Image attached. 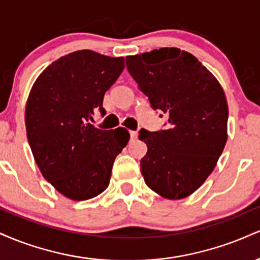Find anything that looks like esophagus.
<instances>
[{"mask_svg": "<svg viewBox=\"0 0 260 260\" xmlns=\"http://www.w3.org/2000/svg\"><path fill=\"white\" fill-rule=\"evenodd\" d=\"M129 136L132 140L137 139V137H138V132H136V131H129Z\"/></svg>", "mask_w": 260, "mask_h": 260, "instance_id": "34e87169", "label": "esophagus"}]
</instances>
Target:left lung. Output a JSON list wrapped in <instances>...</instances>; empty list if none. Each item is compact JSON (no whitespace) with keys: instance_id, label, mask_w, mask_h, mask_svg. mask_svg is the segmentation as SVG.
Returning <instances> with one entry per match:
<instances>
[{"instance_id":"8db88e82","label":"left lung","mask_w":260,"mask_h":260,"mask_svg":"<svg viewBox=\"0 0 260 260\" xmlns=\"http://www.w3.org/2000/svg\"><path fill=\"white\" fill-rule=\"evenodd\" d=\"M126 64L151 107L169 117L165 129L139 132L148 147L140 160L145 183L164 198H186L204 183L225 148V92L192 53L176 47L127 56Z\"/></svg>"}]
</instances>
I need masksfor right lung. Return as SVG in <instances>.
Masks as SVG:
<instances>
[{"label": "right lung", "mask_w": 260, "mask_h": 260, "mask_svg": "<svg viewBox=\"0 0 260 260\" xmlns=\"http://www.w3.org/2000/svg\"><path fill=\"white\" fill-rule=\"evenodd\" d=\"M124 68L123 57L80 50L52 62L32 85L25 107L29 145L45 180L72 201H86L109 186L116 156L129 140L124 128L89 123L105 115V92Z\"/></svg>", "instance_id": "add662e5"}]
</instances>
